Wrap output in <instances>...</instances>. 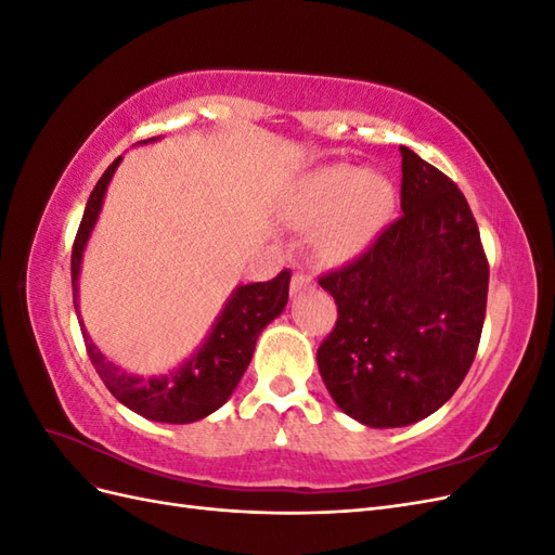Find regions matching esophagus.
Instances as JSON below:
<instances>
[{
	"label": "esophagus",
	"mask_w": 555,
	"mask_h": 555,
	"mask_svg": "<svg viewBox=\"0 0 555 555\" xmlns=\"http://www.w3.org/2000/svg\"><path fill=\"white\" fill-rule=\"evenodd\" d=\"M312 284H314L312 273H308V271H296L294 278H292V294H300L304 289H310Z\"/></svg>",
	"instance_id": "34e87169"
}]
</instances>
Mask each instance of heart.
I'll return each mask as SVG.
<instances>
[{
	"label": "heart",
	"mask_w": 555,
	"mask_h": 555,
	"mask_svg": "<svg viewBox=\"0 0 555 555\" xmlns=\"http://www.w3.org/2000/svg\"><path fill=\"white\" fill-rule=\"evenodd\" d=\"M393 204L391 182L354 166H326L298 184L294 215L304 224L331 220L324 245L335 257H349L375 238Z\"/></svg>",
	"instance_id": "1"
}]
</instances>
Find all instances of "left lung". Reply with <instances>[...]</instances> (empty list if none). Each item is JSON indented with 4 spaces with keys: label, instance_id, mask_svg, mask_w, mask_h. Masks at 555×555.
<instances>
[{
    "label": "left lung",
    "instance_id": "left-lung-1",
    "mask_svg": "<svg viewBox=\"0 0 555 555\" xmlns=\"http://www.w3.org/2000/svg\"><path fill=\"white\" fill-rule=\"evenodd\" d=\"M402 215L361 257L319 278L338 322L317 349L331 398L371 428L422 422L475 361L489 294L479 229L463 192L400 145Z\"/></svg>",
    "mask_w": 555,
    "mask_h": 555
}]
</instances>
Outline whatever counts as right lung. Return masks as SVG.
Masks as SVG:
<instances>
[{"label": "right lung", "mask_w": 555, "mask_h": 555, "mask_svg": "<svg viewBox=\"0 0 555 555\" xmlns=\"http://www.w3.org/2000/svg\"><path fill=\"white\" fill-rule=\"evenodd\" d=\"M157 139H147L143 143ZM120 162L122 157H117L94 184L72 249V287L80 333L96 375L102 377L106 389L125 408L150 418V422L192 424L220 410L231 398L233 389H236L243 373L247 371L251 354H255L259 333L287 306L292 273L284 268L273 280L236 287V292L229 296L222 314L215 319L204 345L176 371L157 377H141L122 371L120 365H115L99 351L86 326H82L78 312V275L82 251H86L99 210L104 204L108 182Z\"/></svg>", "instance_id": "add662e5"}]
</instances>
